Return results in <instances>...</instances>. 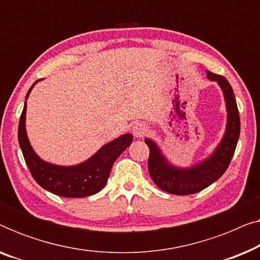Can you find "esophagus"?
Instances as JSON below:
<instances>
[{"mask_svg":"<svg viewBox=\"0 0 260 260\" xmlns=\"http://www.w3.org/2000/svg\"><path fill=\"white\" fill-rule=\"evenodd\" d=\"M133 133L137 138L144 137L149 133V127L144 123H136L133 127Z\"/></svg>","mask_w":260,"mask_h":260,"instance_id":"obj_1","label":"esophagus"}]
</instances>
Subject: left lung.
I'll list each match as a JSON object with an SVG mask.
<instances>
[{"label":"left lung","instance_id":"left-lung-1","mask_svg":"<svg viewBox=\"0 0 260 260\" xmlns=\"http://www.w3.org/2000/svg\"><path fill=\"white\" fill-rule=\"evenodd\" d=\"M211 80L218 81L225 95L227 108V127L221 143L211 157L200 165L188 169H179L170 166L163 157L157 145L145 140L149 147L148 169L156 186L167 193L175 195H189L201 191L219 180L229 168L236 151L240 135V117L232 86L225 77L207 72Z\"/></svg>","mask_w":260,"mask_h":260}]
</instances>
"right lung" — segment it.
<instances>
[{
    "label": "right lung",
    "instance_id": "add662e5",
    "mask_svg": "<svg viewBox=\"0 0 260 260\" xmlns=\"http://www.w3.org/2000/svg\"><path fill=\"white\" fill-rule=\"evenodd\" d=\"M35 83H38V80ZM35 83L27 92L26 99ZM24 119H26V103L20 117L17 134H19L20 148L22 150L28 169L33 179L44 189L63 198H86L102 190L108 182L113 162L133 142V135L125 134L104 145L97 154L81 165L59 167L42 161L35 154L27 138Z\"/></svg>",
    "mask_w": 260,
    "mask_h": 260
}]
</instances>
